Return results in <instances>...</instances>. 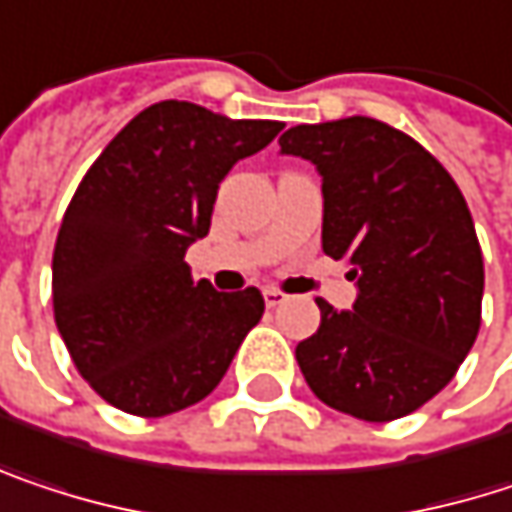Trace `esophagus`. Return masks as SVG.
Instances as JSON below:
<instances>
[{"instance_id": "34e87169", "label": "esophagus", "mask_w": 512, "mask_h": 512, "mask_svg": "<svg viewBox=\"0 0 512 512\" xmlns=\"http://www.w3.org/2000/svg\"><path fill=\"white\" fill-rule=\"evenodd\" d=\"M263 299H266V304H269V307H278V304L287 302L290 296H287V293H281L278 287H266V290H263Z\"/></svg>"}]
</instances>
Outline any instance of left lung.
<instances>
[{
    "label": "left lung",
    "instance_id": "1",
    "mask_svg": "<svg viewBox=\"0 0 512 512\" xmlns=\"http://www.w3.org/2000/svg\"><path fill=\"white\" fill-rule=\"evenodd\" d=\"M322 175V249L346 260L351 310L296 346L307 387L363 422H393L454 378L481 328L484 257L454 178L381 119L296 125L278 140Z\"/></svg>",
    "mask_w": 512,
    "mask_h": 512
}]
</instances>
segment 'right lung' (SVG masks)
I'll list each match as a JSON object with an SVG mask.
<instances>
[{
  "mask_svg": "<svg viewBox=\"0 0 512 512\" xmlns=\"http://www.w3.org/2000/svg\"><path fill=\"white\" fill-rule=\"evenodd\" d=\"M284 122L166 99L131 119L81 178L52 255L55 325L81 378L131 416H169L216 390L263 316L249 287L193 281L219 181Z\"/></svg>",
  "mask_w": 512,
  "mask_h": 512,
  "instance_id": "obj_1",
  "label": "right lung"
}]
</instances>
